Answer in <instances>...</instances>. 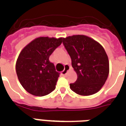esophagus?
I'll return each mask as SVG.
<instances>
[{
    "mask_svg": "<svg viewBox=\"0 0 126 126\" xmlns=\"http://www.w3.org/2000/svg\"><path fill=\"white\" fill-rule=\"evenodd\" d=\"M70 70V66L68 65H65V68L64 70L62 72V75H66L67 74V72L68 71Z\"/></svg>",
    "mask_w": 126,
    "mask_h": 126,
    "instance_id": "esophagus-1",
    "label": "esophagus"
}]
</instances>
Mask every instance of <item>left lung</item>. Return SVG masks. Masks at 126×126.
Returning a JSON list of instances; mask_svg holds the SVG:
<instances>
[{"label":"left lung","mask_w":126,"mask_h":126,"mask_svg":"<svg viewBox=\"0 0 126 126\" xmlns=\"http://www.w3.org/2000/svg\"><path fill=\"white\" fill-rule=\"evenodd\" d=\"M77 80L70 84L72 91L89 96L99 91L110 72L109 59L103 47L90 37L74 35L63 38Z\"/></svg>","instance_id":"obj_1"}]
</instances>
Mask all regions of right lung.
Wrapping results in <instances>:
<instances>
[{"instance_id": "1", "label": "right lung", "mask_w": 126, "mask_h": 126, "mask_svg": "<svg viewBox=\"0 0 126 126\" xmlns=\"http://www.w3.org/2000/svg\"><path fill=\"white\" fill-rule=\"evenodd\" d=\"M62 37H37L20 52L16 72L22 87L30 94L42 97L52 92L59 77L49 56L61 45Z\"/></svg>"}]
</instances>
